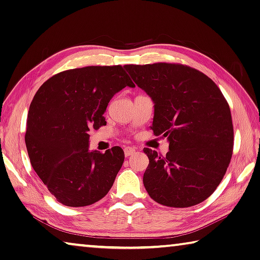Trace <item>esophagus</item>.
Returning <instances> with one entry per match:
<instances>
[{"label":"esophagus","mask_w":260,"mask_h":260,"mask_svg":"<svg viewBox=\"0 0 260 260\" xmlns=\"http://www.w3.org/2000/svg\"><path fill=\"white\" fill-rule=\"evenodd\" d=\"M135 151H136L135 148H132V147H125V148H124V156H125V157H129V156L132 155V153H135Z\"/></svg>","instance_id":"34e87169"}]
</instances>
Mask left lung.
<instances>
[{
	"mask_svg": "<svg viewBox=\"0 0 260 260\" xmlns=\"http://www.w3.org/2000/svg\"><path fill=\"white\" fill-rule=\"evenodd\" d=\"M132 79L155 103L151 129L167 137L166 156L145 148L149 158L144 185L161 205L188 208L219 186L234 150L229 104L216 84L182 63L125 65Z\"/></svg>",
	"mask_w": 260,
	"mask_h": 260,
	"instance_id": "left-lung-1",
	"label": "left lung"
}]
</instances>
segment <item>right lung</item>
<instances>
[{
  "mask_svg": "<svg viewBox=\"0 0 260 260\" xmlns=\"http://www.w3.org/2000/svg\"><path fill=\"white\" fill-rule=\"evenodd\" d=\"M135 87L124 68L87 66L46 81L30 104L24 136L31 166L58 202L79 208L103 199L124 160L121 147L88 150L89 130L107 124L110 100Z\"/></svg>",
  "mask_w": 260,
  "mask_h": 260,
  "instance_id": "right-lung-1",
  "label": "right lung"
}]
</instances>
